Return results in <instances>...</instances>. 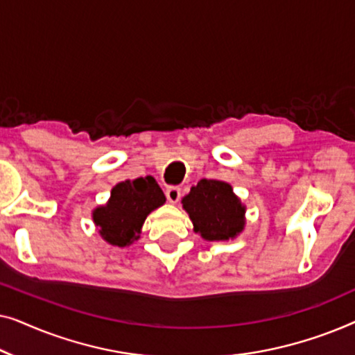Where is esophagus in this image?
Masks as SVG:
<instances>
[{
    "label": "esophagus",
    "instance_id": "34e87169",
    "mask_svg": "<svg viewBox=\"0 0 355 355\" xmlns=\"http://www.w3.org/2000/svg\"><path fill=\"white\" fill-rule=\"evenodd\" d=\"M164 193H166L168 202H171V203H178L179 198H181V189L176 186H169Z\"/></svg>",
    "mask_w": 355,
    "mask_h": 355
}]
</instances>
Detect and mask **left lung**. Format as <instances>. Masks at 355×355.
<instances>
[{
	"label": "left lung",
	"mask_w": 355,
	"mask_h": 355,
	"mask_svg": "<svg viewBox=\"0 0 355 355\" xmlns=\"http://www.w3.org/2000/svg\"><path fill=\"white\" fill-rule=\"evenodd\" d=\"M182 207L191 216L193 231L207 241L232 239L244 227L245 208L230 184L223 181L200 179L182 198Z\"/></svg>",
	"instance_id": "left-lung-1"
}]
</instances>
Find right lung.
<instances>
[{"label":"right lung","mask_w":355,"mask_h":355,"mask_svg":"<svg viewBox=\"0 0 355 355\" xmlns=\"http://www.w3.org/2000/svg\"><path fill=\"white\" fill-rule=\"evenodd\" d=\"M164 193L152 176L116 184L105 207L94 211V221L100 234L110 244L125 247L139 237L145 218L162 207Z\"/></svg>","instance_id":"right-lung-1"}]
</instances>
